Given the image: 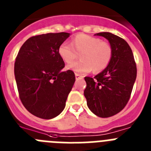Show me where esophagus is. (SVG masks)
<instances>
[{
    "label": "esophagus",
    "mask_w": 151,
    "mask_h": 151,
    "mask_svg": "<svg viewBox=\"0 0 151 151\" xmlns=\"http://www.w3.org/2000/svg\"><path fill=\"white\" fill-rule=\"evenodd\" d=\"M75 77H76V80H79V79H82L83 76L81 75V74H75Z\"/></svg>",
    "instance_id": "obj_1"
}]
</instances>
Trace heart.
Listing matches in <instances>:
<instances>
[{"instance_id": "b5f03b06", "label": "heart", "mask_w": 151, "mask_h": 151, "mask_svg": "<svg viewBox=\"0 0 151 151\" xmlns=\"http://www.w3.org/2000/svg\"><path fill=\"white\" fill-rule=\"evenodd\" d=\"M61 59L70 64L78 57L81 60L67 66L79 74H87L93 70L99 73L108 67L113 55V49L108 42L87 35H78L72 40L70 44L62 43L58 49Z\"/></svg>"}]
</instances>
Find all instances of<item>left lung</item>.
Listing matches in <instances>:
<instances>
[{
  "instance_id": "1",
  "label": "left lung",
  "mask_w": 151,
  "mask_h": 151,
  "mask_svg": "<svg viewBox=\"0 0 151 151\" xmlns=\"http://www.w3.org/2000/svg\"><path fill=\"white\" fill-rule=\"evenodd\" d=\"M108 40L113 55L108 66L94 78L86 77L84 96L88 108L99 117H110L121 111L129 100L137 75L132 51L127 42L110 32L96 34Z\"/></svg>"
}]
</instances>
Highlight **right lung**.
Wrapping results in <instances>:
<instances>
[{
  "label": "right lung",
  "instance_id": "obj_1",
  "mask_svg": "<svg viewBox=\"0 0 151 151\" xmlns=\"http://www.w3.org/2000/svg\"><path fill=\"white\" fill-rule=\"evenodd\" d=\"M69 36L61 32L32 37L16 57L14 74L19 98L37 117L50 119L60 114L75 82L72 70L62 71L65 62L58 53L59 47Z\"/></svg>",
  "mask_w": 151,
  "mask_h": 151
}]
</instances>
